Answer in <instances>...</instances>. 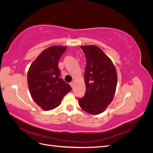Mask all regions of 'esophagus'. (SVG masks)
<instances>
[{
    "label": "esophagus",
    "mask_w": 153,
    "mask_h": 153,
    "mask_svg": "<svg viewBox=\"0 0 153 153\" xmlns=\"http://www.w3.org/2000/svg\"><path fill=\"white\" fill-rule=\"evenodd\" d=\"M69 84H70L71 87L73 88V86H74V82H71Z\"/></svg>",
    "instance_id": "34e87169"
}]
</instances>
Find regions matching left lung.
<instances>
[{
	"instance_id": "1",
	"label": "left lung",
	"mask_w": 153,
	"mask_h": 153,
	"mask_svg": "<svg viewBox=\"0 0 153 153\" xmlns=\"http://www.w3.org/2000/svg\"><path fill=\"white\" fill-rule=\"evenodd\" d=\"M86 66L84 80L86 91L78 99L80 107L91 114L103 112L112 101L116 90L117 75L112 61L95 45L82 46Z\"/></svg>"
}]
</instances>
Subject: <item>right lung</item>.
Returning <instances> with one entry per match:
<instances>
[{
  "label": "right lung",
  "instance_id": "add662e5",
  "mask_svg": "<svg viewBox=\"0 0 153 153\" xmlns=\"http://www.w3.org/2000/svg\"><path fill=\"white\" fill-rule=\"evenodd\" d=\"M67 47L52 46L43 51L30 65L27 82L32 99L44 110L61 103L64 96L72 89L61 78L59 61Z\"/></svg>",
  "mask_w": 153,
  "mask_h": 153
}]
</instances>
